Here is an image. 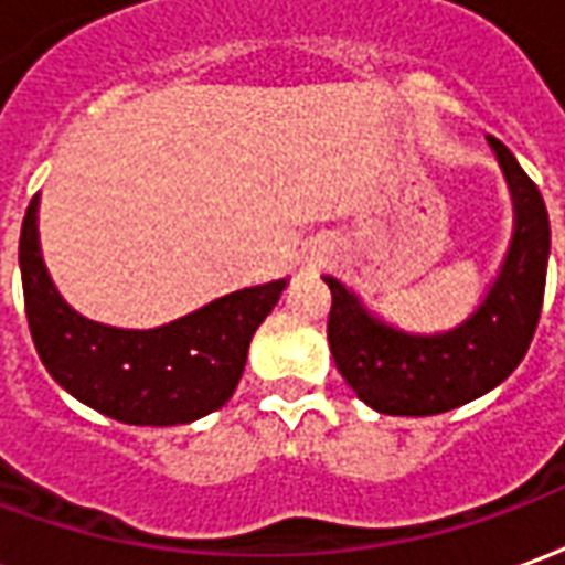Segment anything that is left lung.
<instances>
[{
  "instance_id": "1",
  "label": "left lung",
  "mask_w": 565,
  "mask_h": 565,
  "mask_svg": "<svg viewBox=\"0 0 565 565\" xmlns=\"http://www.w3.org/2000/svg\"><path fill=\"white\" fill-rule=\"evenodd\" d=\"M490 145L509 174L518 230L499 281L460 330L436 339L387 330L335 278H323L332 294L327 339L335 369L381 415L426 417L472 403L509 379L533 342L551 250L545 199L502 141Z\"/></svg>"
}]
</instances>
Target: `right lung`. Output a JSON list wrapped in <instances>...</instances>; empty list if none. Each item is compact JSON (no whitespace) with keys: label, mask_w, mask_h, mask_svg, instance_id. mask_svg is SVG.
Masks as SVG:
<instances>
[{"label":"right lung","mask_w":565,"mask_h":565,"mask_svg":"<svg viewBox=\"0 0 565 565\" xmlns=\"http://www.w3.org/2000/svg\"><path fill=\"white\" fill-rule=\"evenodd\" d=\"M39 196L20 226V278L32 342L44 369L75 399L120 424L174 426L217 412L238 387L247 344L284 284L221 296L157 330H115L60 299L39 250Z\"/></svg>","instance_id":"right-lung-1"}]
</instances>
